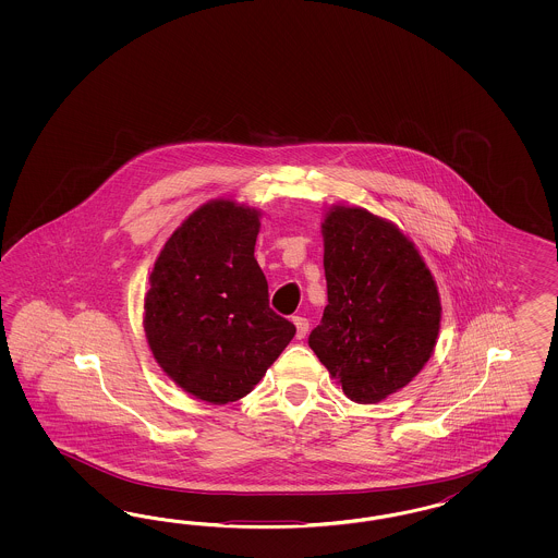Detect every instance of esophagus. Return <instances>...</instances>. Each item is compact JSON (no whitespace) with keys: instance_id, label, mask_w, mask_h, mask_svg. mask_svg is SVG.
<instances>
[{"instance_id":"obj_1","label":"esophagus","mask_w":558,"mask_h":558,"mask_svg":"<svg viewBox=\"0 0 558 558\" xmlns=\"http://www.w3.org/2000/svg\"><path fill=\"white\" fill-rule=\"evenodd\" d=\"M292 323L296 327V339H304L306 331H308V322L304 317H292Z\"/></svg>"}]
</instances>
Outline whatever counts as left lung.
Returning <instances> with one entry per match:
<instances>
[{"mask_svg":"<svg viewBox=\"0 0 558 558\" xmlns=\"http://www.w3.org/2000/svg\"><path fill=\"white\" fill-rule=\"evenodd\" d=\"M322 235L327 306L308 345L348 399L374 405L434 355L438 284L415 243L362 206H329Z\"/></svg>","mask_w":558,"mask_h":558,"instance_id":"obj_1","label":"left lung"}]
</instances>
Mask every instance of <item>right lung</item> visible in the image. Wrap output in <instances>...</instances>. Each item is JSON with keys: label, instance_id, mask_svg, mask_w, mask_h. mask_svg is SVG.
I'll return each instance as SVG.
<instances>
[{"label": "right lung", "instance_id": "obj_1", "mask_svg": "<svg viewBox=\"0 0 558 558\" xmlns=\"http://www.w3.org/2000/svg\"><path fill=\"white\" fill-rule=\"evenodd\" d=\"M262 213L233 198L198 206L155 259L143 329L155 362L196 399H243L284 352L296 327L268 304L255 259Z\"/></svg>", "mask_w": 558, "mask_h": 558}]
</instances>
